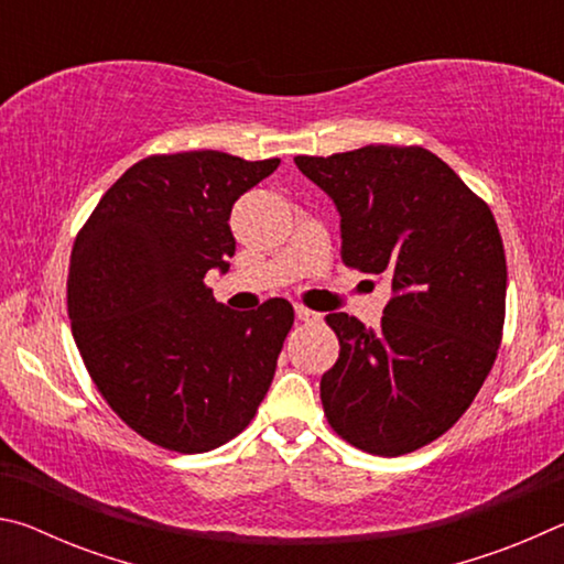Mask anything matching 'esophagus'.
Segmentation results:
<instances>
[{"mask_svg": "<svg viewBox=\"0 0 564 564\" xmlns=\"http://www.w3.org/2000/svg\"><path fill=\"white\" fill-rule=\"evenodd\" d=\"M295 316H299V318L305 321V323H316V321H321V313L305 308V305H295Z\"/></svg>", "mask_w": 564, "mask_h": 564, "instance_id": "esophagus-1", "label": "esophagus"}]
</instances>
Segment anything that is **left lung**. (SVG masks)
<instances>
[{
    "label": "left lung",
    "instance_id": "obj_1",
    "mask_svg": "<svg viewBox=\"0 0 564 564\" xmlns=\"http://www.w3.org/2000/svg\"><path fill=\"white\" fill-rule=\"evenodd\" d=\"M293 161L338 206L343 263L393 289L378 330L326 316L340 352L321 378L323 413L362 453H413L460 420L498 358L508 291L498 224L423 147Z\"/></svg>",
    "mask_w": 564,
    "mask_h": 564
}]
</instances>
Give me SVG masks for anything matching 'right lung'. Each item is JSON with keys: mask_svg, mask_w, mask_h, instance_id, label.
<instances>
[{"mask_svg": "<svg viewBox=\"0 0 564 564\" xmlns=\"http://www.w3.org/2000/svg\"><path fill=\"white\" fill-rule=\"evenodd\" d=\"M279 164L224 151L147 156L76 234L66 279L76 348L113 413L166 451L228 443L271 388L293 305L238 313L204 279L236 253L238 196Z\"/></svg>", "mask_w": 564, "mask_h": 564, "instance_id": "add662e5", "label": "right lung"}]
</instances>
